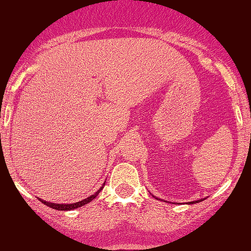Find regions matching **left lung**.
<instances>
[{"label": "left lung", "mask_w": 251, "mask_h": 251, "mask_svg": "<svg viewBox=\"0 0 251 251\" xmlns=\"http://www.w3.org/2000/svg\"><path fill=\"white\" fill-rule=\"evenodd\" d=\"M153 197H154V196H153ZM201 201H203V200H201ZM194 203H198V201H190L189 204H194Z\"/></svg>", "instance_id": "obj_1"}]
</instances>
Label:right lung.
<instances>
[{
  "instance_id": "add662e5",
  "label": "right lung",
  "mask_w": 251,
  "mask_h": 251,
  "mask_svg": "<svg viewBox=\"0 0 251 251\" xmlns=\"http://www.w3.org/2000/svg\"><path fill=\"white\" fill-rule=\"evenodd\" d=\"M103 185H105V183L102 184L101 188H100L99 190H98V191L96 192V194L92 195V196H89V197L85 198V200H82V201H76V203H71V204H56V203H50V201H46L41 200V198H39V200L41 201L42 203L45 204V205L50 206V208H51V209L59 210V211H68V210L77 209V208H80V206H83V205H85V204H87V203H89V201H93L94 198H96L97 196L99 195V192L101 191L102 188H103Z\"/></svg>"
}]
</instances>
